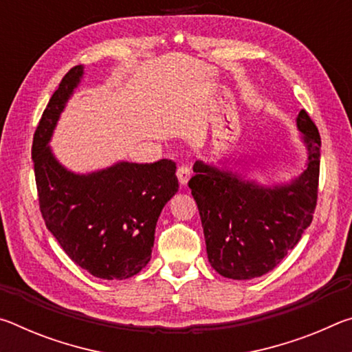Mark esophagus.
Returning <instances> with one entry per match:
<instances>
[{
    "mask_svg": "<svg viewBox=\"0 0 352 352\" xmlns=\"http://www.w3.org/2000/svg\"><path fill=\"white\" fill-rule=\"evenodd\" d=\"M177 177H178V182H180V184H186L190 178V170L188 166H180V168L177 169Z\"/></svg>",
    "mask_w": 352,
    "mask_h": 352,
    "instance_id": "34e87169",
    "label": "esophagus"
}]
</instances>
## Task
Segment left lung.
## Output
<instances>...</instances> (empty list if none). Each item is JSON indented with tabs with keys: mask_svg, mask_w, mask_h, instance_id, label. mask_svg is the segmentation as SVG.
I'll return each mask as SVG.
<instances>
[{
	"mask_svg": "<svg viewBox=\"0 0 352 352\" xmlns=\"http://www.w3.org/2000/svg\"><path fill=\"white\" fill-rule=\"evenodd\" d=\"M309 151L307 169L290 184L264 188L195 162L189 188L197 204L212 269L252 279L275 269L312 222L318 199L321 138L301 110L296 118Z\"/></svg>",
	"mask_w": 352,
	"mask_h": 352,
	"instance_id": "obj_1",
	"label": "left lung"
}]
</instances>
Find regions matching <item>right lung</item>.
<instances>
[{"label": "right lung", "mask_w": 352, "mask_h": 352, "mask_svg": "<svg viewBox=\"0 0 352 352\" xmlns=\"http://www.w3.org/2000/svg\"><path fill=\"white\" fill-rule=\"evenodd\" d=\"M83 74L71 68L52 94L34 133L32 160L38 205L47 230L77 265L102 279H127L151 261L155 226L178 190L172 160L118 163L77 175L47 147L68 98Z\"/></svg>", "instance_id": "1"}]
</instances>
